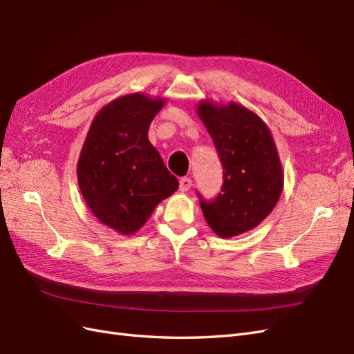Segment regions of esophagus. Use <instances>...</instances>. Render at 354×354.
I'll list each match as a JSON object with an SVG mask.
<instances>
[{"label":"esophagus","mask_w":354,"mask_h":354,"mask_svg":"<svg viewBox=\"0 0 354 354\" xmlns=\"http://www.w3.org/2000/svg\"><path fill=\"white\" fill-rule=\"evenodd\" d=\"M191 187H193V180H191L189 178H180V180H179V189L180 191H183V193H184V191H188Z\"/></svg>","instance_id":"esophagus-1"}]
</instances>
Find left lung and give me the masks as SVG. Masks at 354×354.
<instances>
[{"instance_id": "obj_1", "label": "left lung", "mask_w": 354, "mask_h": 354, "mask_svg": "<svg viewBox=\"0 0 354 354\" xmlns=\"http://www.w3.org/2000/svg\"><path fill=\"white\" fill-rule=\"evenodd\" d=\"M203 121L224 167L221 193L200 206L209 227L219 237H234L264 221L283 191V171L268 126L255 113L230 102H200Z\"/></svg>"}]
</instances>
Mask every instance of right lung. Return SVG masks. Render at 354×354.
<instances>
[{
	"mask_svg": "<svg viewBox=\"0 0 354 354\" xmlns=\"http://www.w3.org/2000/svg\"><path fill=\"white\" fill-rule=\"evenodd\" d=\"M165 99L144 93L121 96L92 121L78 158L77 176L92 214L120 234H133L161 200L178 189L148 129Z\"/></svg>",
	"mask_w": 354,
	"mask_h": 354,
	"instance_id": "obj_1",
	"label": "right lung"
}]
</instances>
